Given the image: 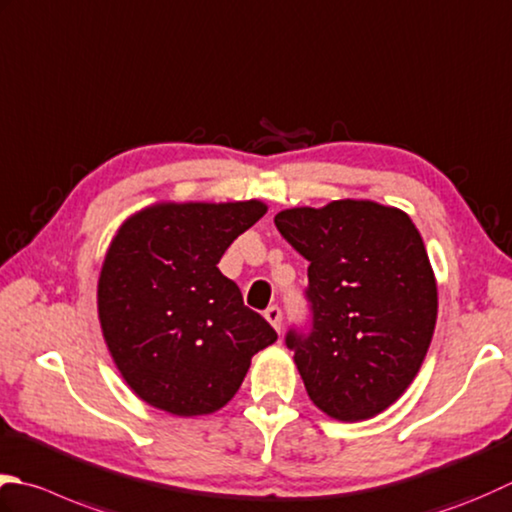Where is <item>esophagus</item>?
I'll list each match as a JSON object with an SVG mask.
<instances>
[{
  "label": "esophagus",
  "instance_id": "34e87169",
  "mask_svg": "<svg viewBox=\"0 0 512 512\" xmlns=\"http://www.w3.org/2000/svg\"><path fill=\"white\" fill-rule=\"evenodd\" d=\"M264 317H266V322L277 330V333L282 330V310H279L277 306H268L264 310Z\"/></svg>",
  "mask_w": 512,
  "mask_h": 512
}]
</instances>
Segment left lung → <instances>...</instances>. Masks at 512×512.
I'll list each match as a JSON object with an SVG mask.
<instances>
[{"instance_id": "1", "label": "left lung", "mask_w": 512, "mask_h": 512, "mask_svg": "<svg viewBox=\"0 0 512 512\" xmlns=\"http://www.w3.org/2000/svg\"><path fill=\"white\" fill-rule=\"evenodd\" d=\"M275 226L308 266V335L286 346L306 393L339 422L395 404L424 364L437 322V282L404 210L370 199L279 210Z\"/></svg>"}]
</instances>
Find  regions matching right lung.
<instances>
[{"label": "right lung", "instance_id": "right-lung-1", "mask_svg": "<svg viewBox=\"0 0 512 512\" xmlns=\"http://www.w3.org/2000/svg\"><path fill=\"white\" fill-rule=\"evenodd\" d=\"M246 202H157L130 215L97 282L108 353L133 393L177 417L210 415L242 386L250 359L277 339L217 268L266 215Z\"/></svg>", "mask_w": 512, "mask_h": 512}]
</instances>
